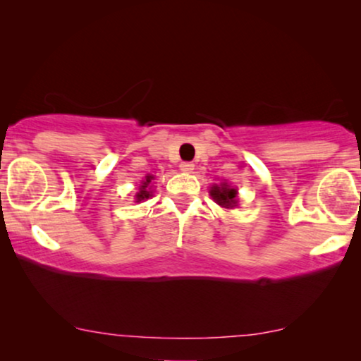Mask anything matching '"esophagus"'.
Segmentation results:
<instances>
[{"label":"esophagus","mask_w":361,"mask_h":361,"mask_svg":"<svg viewBox=\"0 0 361 361\" xmlns=\"http://www.w3.org/2000/svg\"><path fill=\"white\" fill-rule=\"evenodd\" d=\"M179 167L182 172H192V169H194V164H192V162H180Z\"/></svg>","instance_id":"1"}]
</instances>
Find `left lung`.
<instances>
[{
	"label": "left lung",
	"mask_w": 361,
	"mask_h": 361,
	"mask_svg": "<svg viewBox=\"0 0 361 361\" xmlns=\"http://www.w3.org/2000/svg\"><path fill=\"white\" fill-rule=\"evenodd\" d=\"M210 195L214 197L216 204L225 207V209H231L236 204V190L231 189L230 185L221 184V185H214L210 190Z\"/></svg>",
	"instance_id": "left-lung-1"
}]
</instances>
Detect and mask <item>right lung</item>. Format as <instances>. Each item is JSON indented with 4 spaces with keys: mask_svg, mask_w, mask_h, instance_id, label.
<instances>
[{
    "mask_svg": "<svg viewBox=\"0 0 361 361\" xmlns=\"http://www.w3.org/2000/svg\"><path fill=\"white\" fill-rule=\"evenodd\" d=\"M151 179H152V177H151V176H147V177H146V180H142L141 189H140V192H137V194H136V199H137V202H140V200H145V199H149V197H151V192L147 190V185H149Z\"/></svg>",
    "mask_w": 361,
    "mask_h": 361,
    "instance_id": "obj_1",
    "label": "right lung"
}]
</instances>
